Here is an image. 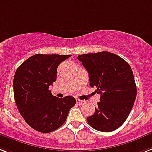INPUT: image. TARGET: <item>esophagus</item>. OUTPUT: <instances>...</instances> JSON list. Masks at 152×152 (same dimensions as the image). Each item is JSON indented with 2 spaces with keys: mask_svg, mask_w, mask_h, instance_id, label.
Returning a JSON list of instances; mask_svg holds the SVG:
<instances>
[{
  "mask_svg": "<svg viewBox=\"0 0 152 152\" xmlns=\"http://www.w3.org/2000/svg\"><path fill=\"white\" fill-rule=\"evenodd\" d=\"M76 103L79 104V105H82V104H85V101H84V100H80V99H76Z\"/></svg>",
  "mask_w": 152,
  "mask_h": 152,
  "instance_id": "34e87169",
  "label": "esophagus"
}]
</instances>
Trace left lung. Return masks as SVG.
Returning <instances> with one entry per match:
<instances>
[{
  "mask_svg": "<svg viewBox=\"0 0 152 152\" xmlns=\"http://www.w3.org/2000/svg\"><path fill=\"white\" fill-rule=\"evenodd\" d=\"M89 73L90 85L100 95L95 113L86 118L96 131L110 132L127 120L137 96L131 66L121 57L108 52L77 57Z\"/></svg>",
  "mask_w": 152,
  "mask_h": 152,
  "instance_id": "1",
  "label": "left lung"
}]
</instances>
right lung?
<instances>
[{
    "label": "right lung",
    "instance_id": "1",
    "mask_svg": "<svg viewBox=\"0 0 152 152\" xmlns=\"http://www.w3.org/2000/svg\"><path fill=\"white\" fill-rule=\"evenodd\" d=\"M71 55L36 54L17 69L14 96L21 115L35 131L49 133L64 124L76 104L72 96L58 98L48 90L56 80L58 66Z\"/></svg>",
    "mask_w": 152,
    "mask_h": 152
}]
</instances>
